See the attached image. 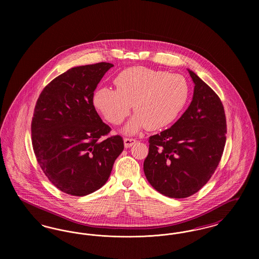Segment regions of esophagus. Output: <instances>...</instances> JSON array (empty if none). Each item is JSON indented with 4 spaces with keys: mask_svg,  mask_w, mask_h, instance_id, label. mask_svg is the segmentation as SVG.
Returning <instances> with one entry per match:
<instances>
[{
    "mask_svg": "<svg viewBox=\"0 0 259 259\" xmlns=\"http://www.w3.org/2000/svg\"><path fill=\"white\" fill-rule=\"evenodd\" d=\"M136 139H133V138H125L124 139V146H125V148H131L133 145H135L136 144Z\"/></svg>",
    "mask_w": 259,
    "mask_h": 259,
    "instance_id": "esophagus-1",
    "label": "esophagus"
}]
</instances>
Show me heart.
<instances>
[{
  "label": "heart",
  "instance_id": "1",
  "mask_svg": "<svg viewBox=\"0 0 259 259\" xmlns=\"http://www.w3.org/2000/svg\"><path fill=\"white\" fill-rule=\"evenodd\" d=\"M116 89L102 87L93 103L105 118L114 125L123 121L133 105L136 113L126 125L127 133L147 127L158 130L172 124L184 111L190 88L184 75L146 67H131L113 80Z\"/></svg>",
  "mask_w": 259,
  "mask_h": 259
}]
</instances>
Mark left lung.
Masks as SVG:
<instances>
[{"mask_svg": "<svg viewBox=\"0 0 259 259\" xmlns=\"http://www.w3.org/2000/svg\"><path fill=\"white\" fill-rule=\"evenodd\" d=\"M193 98L179 120L148 139L144 172L148 183L170 198L193 195L209 182L222 159L226 117L217 93L189 71Z\"/></svg>", "mask_w": 259, "mask_h": 259, "instance_id": "left-lung-1", "label": "left lung"}]
</instances>
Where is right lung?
Here are the masks:
<instances>
[{"instance_id": "obj_1", "label": "right lung", "mask_w": 259, "mask_h": 259, "mask_svg": "<svg viewBox=\"0 0 259 259\" xmlns=\"http://www.w3.org/2000/svg\"><path fill=\"white\" fill-rule=\"evenodd\" d=\"M113 65L74 67L58 75L37 98L31 124L33 149L42 172L63 192L85 196L107 183L123 139L107 136L93 105L94 91Z\"/></svg>"}]
</instances>
